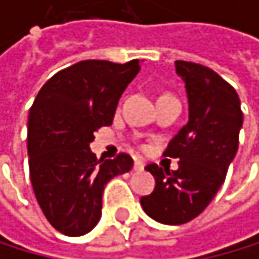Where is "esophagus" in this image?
Instances as JSON below:
<instances>
[{
    "label": "esophagus",
    "mask_w": 259,
    "mask_h": 259,
    "mask_svg": "<svg viewBox=\"0 0 259 259\" xmlns=\"http://www.w3.org/2000/svg\"><path fill=\"white\" fill-rule=\"evenodd\" d=\"M134 171H142L144 169V163L141 160H134V166H133Z\"/></svg>",
    "instance_id": "obj_1"
}]
</instances>
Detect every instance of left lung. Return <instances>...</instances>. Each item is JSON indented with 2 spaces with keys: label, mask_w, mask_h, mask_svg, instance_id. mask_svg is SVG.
Here are the masks:
<instances>
[{
  "label": "left lung",
  "mask_w": 259,
  "mask_h": 259,
  "mask_svg": "<svg viewBox=\"0 0 259 259\" xmlns=\"http://www.w3.org/2000/svg\"><path fill=\"white\" fill-rule=\"evenodd\" d=\"M185 82L188 123L172 138L164 156L179 158L169 171L152 163L155 190L141 198L144 212L164 225H184L207 207L234 160L244 114L234 88L215 71L191 61H176Z\"/></svg>",
  "instance_id": "1"
}]
</instances>
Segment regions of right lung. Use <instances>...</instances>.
Returning a JSON list of instances; mask_svg holds the SVG:
<instances>
[{"label": "right lung", "mask_w": 259, "mask_h": 259, "mask_svg": "<svg viewBox=\"0 0 259 259\" xmlns=\"http://www.w3.org/2000/svg\"><path fill=\"white\" fill-rule=\"evenodd\" d=\"M139 69V60L79 61L52 75L29 109V179L46 219L63 234L92 231L107 182L133 167L126 153L98 160L90 142L112 125L118 99Z\"/></svg>", "instance_id": "add662e5"}]
</instances>
